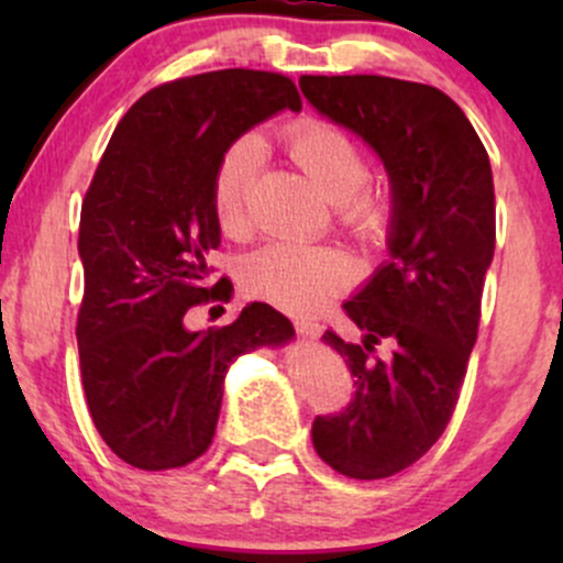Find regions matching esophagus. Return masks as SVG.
<instances>
[{
	"mask_svg": "<svg viewBox=\"0 0 563 563\" xmlns=\"http://www.w3.org/2000/svg\"><path fill=\"white\" fill-rule=\"evenodd\" d=\"M294 325H296V333L303 335V339H318L322 333V325L314 320H296Z\"/></svg>",
	"mask_w": 563,
	"mask_h": 563,
	"instance_id": "1",
	"label": "esophagus"
}]
</instances>
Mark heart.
<instances>
[{"label":"heart","mask_w":563,"mask_h":563,"mask_svg":"<svg viewBox=\"0 0 563 563\" xmlns=\"http://www.w3.org/2000/svg\"><path fill=\"white\" fill-rule=\"evenodd\" d=\"M283 145L299 169L335 200V214L363 241H384L391 224V203L386 192L367 185L371 158L352 134L331 121L301 119L286 126ZM262 172L260 140L232 142L214 174V217L228 238H249L251 200ZM357 277V264L335 245L275 243L243 262L241 283L245 294L288 312H312L349 288Z\"/></svg>","instance_id":"1"}]
</instances>
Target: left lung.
Here are the masks:
<instances>
[{"label": "left lung", "instance_id": "8db88e82", "mask_svg": "<svg viewBox=\"0 0 563 563\" xmlns=\"http://www.w3.org/2000/svg\"><path fill=\"white\" fill-rule=\"evenodd\" d=\"M299 87L360 134L391 179V260L344 303L363 344L322 335L346 357L354 397L312 423L314 450L333 471L386 479L431 450L461 397L495 254L493 169L466 113L429 84L354 74L301 76ZM380 340L391 358L375 357Z\"/></svg>", "mask_w": 563, "mask_h": 563}]
</instances>
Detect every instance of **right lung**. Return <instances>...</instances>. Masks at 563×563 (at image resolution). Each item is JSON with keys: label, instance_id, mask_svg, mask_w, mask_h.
Listing matches in <instances>:
<instances>
[{"label": "right lung", "instance_id": "1", "mask_svg": "<svg viewBox=\"0 0 563 563\" xmlns=\"http://www.w3.org/2000/svg\"><path fill=\"white\" fill-rule=\"evenodd\" d=\"M301 111L283 74L224 68L151 89L115 126L81 206L84 299L76 322L89 416L121 461L169 471L209 450L230 363L283 344L294 325L254 301L230 325L190 331L187 312L228 301L214 283V174L269 115Z\"/></svg>", "mask_w": 563, "mask_h": 563}]
</instances>
